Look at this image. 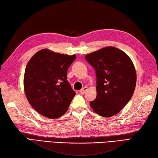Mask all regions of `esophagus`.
<instances>
[{
    "instance_id": "1",
    "label": "esophagus",
    "mask_w": 158,
    "mask_h": 158,
    "mask_svg": "<svg viewBox=\"0 0 158 158\" xmlns=\"http://www.w3.org/2000/svg\"><path fill=\"white\" fill-rule=\"evenodd\" d=\"M87 90V87H85L82 88V89L81 90V92H81L82 94H85V92H86Z\"/></svg>"
}]
</instances>
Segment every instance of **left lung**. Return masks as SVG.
<instances>
[{
  "label": "left lung",
  "mask_w": 158,
  "mask_h": 158,
  "mask_svg": "<svg viewBox=\"0 0 158 158\" xmlns=\"http://www.w3.org/2000/svg\"><path fill=\"white\" fill-rule=\"evenodd\" d=\"M85 59L95 69L97 96L90 102L96 113L103 117L118 114L131 100L136 86L134 64L126 52L107 46L87 54Z\"/></svg>",
  "instance_id": "1"
}]
</instances>
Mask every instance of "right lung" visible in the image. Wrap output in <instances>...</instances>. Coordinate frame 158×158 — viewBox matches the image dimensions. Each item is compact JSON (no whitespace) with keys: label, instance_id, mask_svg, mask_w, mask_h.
I'll use <instances>...</instances> for the list:
<instances>
[{"label":"right lung","instance_id":"1","mask_svg":"<svg viewBox=\"0 0 158 158\" xmlns=\"http://www.w3.org/2000/svg\"><path fill=\"white\" fill-rule=\"evenodd\" d=\"M76 55H64L48 49L36 52L27 62L24 92L36 111L50 118L65 114L76 92L66 81L67 70Z\"/></svg>","mask_w":158,"mask_h":158}]
</instances>
